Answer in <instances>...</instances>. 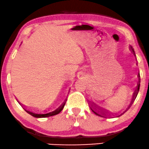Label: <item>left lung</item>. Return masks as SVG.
I'll return each mask as SVG.
<instances>
[{"instance_id":"8db88e82","label":"left lung","mask_w":149,"mask_h":149,"mask_svg":"<svg viewBox=\"0 0 149 149\" xmlns=\"http://www.w3.org/2000/svg\"><path fill=\"white\" fill-rule=\"evenodd\" d=\"M130 49H132V51H133V53H134V49H133V48H132V47H130ZM135 54V53H134ZM138 77H139V79H138V85H137V87H136V90H135V91H134V95H133V97H132V101H131V103L130 104V105L127 107V108L126 109H125L124 111H123L122 113H121L119 115H118V116H121V115H123V113H124L130 107V106L132 105V103L134 102V101L135 100V99H136V96H137V95H138V92H139V88H140V74H138ZM91 110L93 111L94 112V113H95L96 115H97V116H102V117H104L105 116H111V114H109V112L107 111V112L106 111H104L103 109H98V108L96 109V106H94V104H93V103H92L91 104Z\"/></svg>"}]
</instances>
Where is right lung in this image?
I'll return each mask as SVG.
<instances>
[{
	"mask_svg": "<svg viewBox=\"0 0 149 149\" xmlns=\"http://www.w3.org/2000/svg\"><path fill=\"white\" fill-rule=\"evenodd\" d=\"M67 101V98L65 100V101L60 104L59 106L57 107L55 109H53L51 111H49V112H43V113H34L33 111H31L30 110H27L26 109H24V110L26 111L29 113L31 116L34 117H38V118H40V117H51V116H55V115H57L63 109L65 104V102Z\"/></svg>",
	"mask_w": 149,
	"mask_h": 149,
	"instance_id": "obj_1",
	"label": "right lung"
}]
</instances>
